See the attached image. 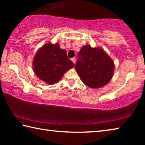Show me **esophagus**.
I'll list each match as a JSON object with an SVG mask.
<instances>
[{
  "label": "esophagus",
  "instance_id": "obj_1",
  "mask_svg": "<svg viewBox=\"0 0 145 145\" xmlns=\"http://www.w3.org/2000/svg\"><path fill=\"white\" fill-rule=\"evenodd\" d=\"M72 61V62L73 63H75V57H73V58H72V59H71Z\"/></svg>",
  "mask_w": 145,
  "mask_h": 145
}]
</instances>
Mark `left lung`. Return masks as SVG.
I'll return each mask as SVG.
<instances>
[{
    "label": "left lung",
    "mask_w": 145,
    "mask_h": 145,
    "mask_svg": "<svg viewBox=\"0 0 145 145\" xmlns=\"http://www.w3.org/2000/svg\"><path fill=\"white\" fill-rule=\"evenodd\" d=\"M75 70L84 84L91 88H100L111 80L114 64L102 48L86 45L78 52Z\"/></svg>",
    "instance_id": "obj_1"
}]
</instances>
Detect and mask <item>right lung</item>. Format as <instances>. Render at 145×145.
Segmentation results:
<instances>
[{"label":"right lung","mask_w":145,"mask_h":145,"mask_svg":"<svg viewBox=\"0 0 145 145\" xmlns=\"http://www.w3.org/2000/svg\"><path fill=\"white\" fill-rule=\"evenodd\" d=\"M34 72L46 84H54L61 79L66 72L75 67L67 57V51L57 43H46L36 53L33 61Z\"/></svg>","instance_id":"1"}]
</instances>
